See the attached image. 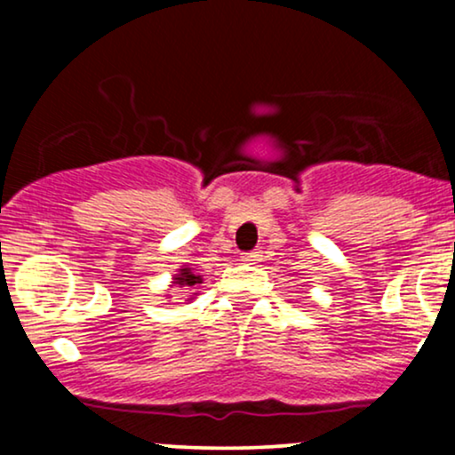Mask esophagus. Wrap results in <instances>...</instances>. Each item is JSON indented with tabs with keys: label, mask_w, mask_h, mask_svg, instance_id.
Returning a JSON list of instances; mask_svg holds the SVG:
<instances>
[{
	"label": "esophagus",
	"mask_w": 455,
	"mask_h": 455,
	"mask_svg": "<svg viewBox=\"0 0 455 455\" xmlns=\"http://www.w3.org/2000/svg\"><path fill=\"white\" fill-rule=\"evenodd\" d=\"M260 257H263V254H260V250H252V252H245L242 259L245 260V263H257V260H260Z\"/></svg>",
	"instance_id": "esophagus-1"
}]
</instances>
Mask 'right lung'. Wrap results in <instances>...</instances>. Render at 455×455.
Segmentation results:
<instances>
[{
	"label": "right lung",
	"instance_id": "right-lung-1",
	"mask_svg": "<svg viewBox=\"0 0 455 455\" xmlns=\"http://www.w3.org/2000/svg\"><path fill=\"white\" fill-rule=\"evenodd\" d=\"M175 282H177V284H181V286H195V284H198V282H201V275H196L195 271H190L186 267V269L180 271V275H177Z\"/></svg>",
	"mask_w": 455,
	"mask_h": 455
}]
</instances>
